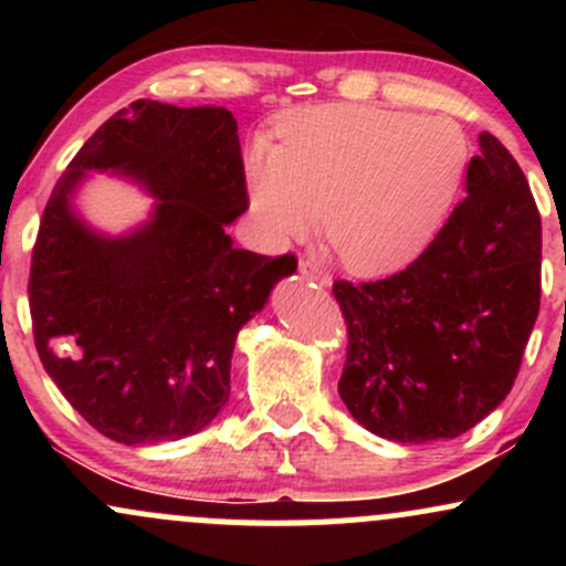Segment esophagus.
Returning a JSON list of instances; mask_svg holds the SVG:
<instances>
[{"mask_svg":"<svg viewBox=\"0 0 566 566\" xmlns=\"http://www.w3.org/2000/svg\"><path fill=\"white\" fill-rule=\"evenodd\" d=\"M297 271H301L303 279H308V282H316L319 287H329V284H333V276H329L327 271H324L322 265H316L314 261H301Z\"/></svg>","mask_w":566,"mask_h":566,"instance_id":"1","label":"esophagus"}]
</instances>
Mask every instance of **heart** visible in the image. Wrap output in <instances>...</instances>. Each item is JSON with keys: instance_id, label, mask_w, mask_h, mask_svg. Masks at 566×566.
<instances>
[{"instance_id": "heart-1", "label": "heart", "mask_w": 566, "mask_h": 566, "mask_svg": "<svg viewBox=\"0 0 566 566\" xmlns=\"http://www.w3.org/2000/svg\"><path fill=\"white\" fill-rule=\"evenodd\" d=\"M279 146L244 157L247 197L265 242L284 247L319 223L350 274L409 265L450 218L471 167V138L450 116L378 106H311L279 119Z\"/></svg>"}]
</instances>
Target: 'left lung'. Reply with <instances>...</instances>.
Wrapping results in <instances>:
<instances>
[{
    "instance_id": "left-lung-1",
    "label": "left lung",
    "mask_w": 566,
    "mask_h": 566,
    "mask_svg": "<svg viewBox=\"0 0 566 566\" xmlns=\"http://www.w3.org/2000/svg\"><path fill=\"white\" fill-rule=\"evenodd\" d=\"M479 148L463 201L418 261L333 284L348 327L337 391L375 437H460L518 375L541 311V212L509 148L490 133Z\"/></svg>"
}]
</instances>
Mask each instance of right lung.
<instances>
[{"label": "right lung", "mask_w": 566, "mask_h": 566, "mask_svg": "<svg viewBox=\"0 0 566 566\" xmlns=\"http://www.w3.org/2000/svg\"><path fill=\"white\" fill-rule=\"evenodd\" d=\"M87 171L147 188L153 218L103 238L70 199ZM250 207L237 119L216 106L135 101L103 122L57 180L31 255L29 305L44 369L71 407L119 444L199 433L231 394L239 329L292 255L237 250Z\"/></svg>", "instance_id": "add662e5"}]
</instances>
